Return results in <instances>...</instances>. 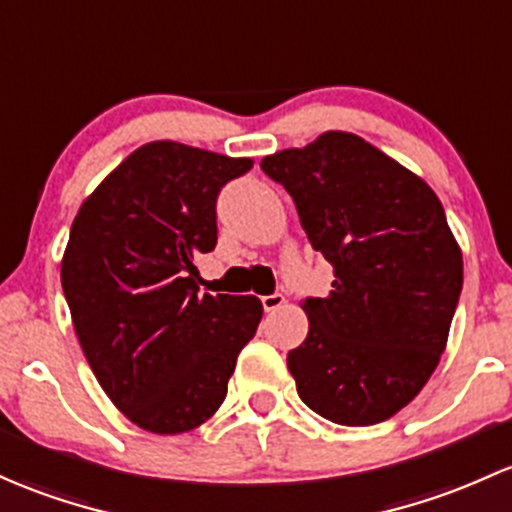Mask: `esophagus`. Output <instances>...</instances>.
I'll return each instance as SVG.
<instances>
[{
    "label": "esophagus",
    "instance_id": "obj_1",
    "mask_svg": "<svg viewBox=\"0 0 512 512\" xmlns=\"http://www.w3.org/2000/svg\"><path fill=\"white\" fill-rule=\"evenodd\" d=\"M284 296L282 294H269V296H262V306H265V311H277V308L284 306Z\"/></svg>",
    "mask_w": 512,
    "mask_h": 512
}]
</instances>
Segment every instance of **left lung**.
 I'll return each mask as SVG.
<instances>
[{
  "instance_id": "left-lung-1",
  "label": "left lung",
  "mask_w": 512,
  "mask_h": 512,
  "mask_svg": "<svg viewBox=\"0 0 512 512\" xmlns=\"http://www.w3.org/2000/svg\"><path fill=\"white\" fill-rule=\"evenodd\" d=\"M262 170L335 274L325 299L301 303L308 335L286 355L301 401L338 425L389 420L435 372L462 294V250L440 199L345 131L267 155Z\"/></svg>"
}]
</instances>
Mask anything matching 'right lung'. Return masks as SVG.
Masks as SVG:
<instances>
[{
    "label": "right lung",
    "mask_w": 512,
    "mask_h": 512,
    "mask_svg": "<svg viewBox=\"0 0 512 512\" xmlns=\"http://www.w3.org/2000/svg\"><path fill=\"white\" fill-rule=\"evenodd\" d=\"M252 167L155 140L84 199L60 282L77 340L114 406L138 428L179 435L221 408L257 296L199 294L196 255L216 247V199Z\"/></svg>",
    "instance_id": "obj_1"
}]
</instances>
